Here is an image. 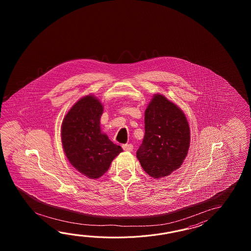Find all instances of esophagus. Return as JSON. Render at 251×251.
Returning a JSON list of instances; mask_svg holds the SVG:
<instances>
[{"instance_id": "esophagus-1", "label": "esophagus", "mask_w": 251, "mask_h": 251, "mask_svg": "<svg viewBox=\"0 0 251 251\" xmlns=\"http://www.w3.org/2000/svg\"><path fill=\"white\" fill-rule=\"evenodd\" d=\"M122 147H123L124 151H132L133 149V144H123Z\"/></svg>"}]
</instances>
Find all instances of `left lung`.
Wrapping results in <instances>:
<instances>
[{
    "label": "left lung",
    "instance_id": "obj_1",
    "mask_svg": "<svg viewBox=\"0 0 251 251\" xmlns=\"http://www.w3.org/2000/svg\"><path fill=\"white\" fill-rule=\"evenodd\" d=\"M145 133L136 156L144 171L154 178L169 176L187 154L190 132L179 107L156 94L144 115Z\"/></svg>",
    "mask_w": 251,
    "mask_h": 251
}]
</instances>
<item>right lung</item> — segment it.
Instances as JSON below:
<instances>
[{
  "mask_svg": "<svg viewBox=\"0 0 251 251\" xmlns=\"http://www.w3.org/2000/svg\"><path fill=\"white\" fill-rule=\"evenodd\" d=\"M101 103L86 96L75 103L62 125V144L71 164L91 178H98L109 169L123 149L101 133Z\"/></svg>",
  "mask_w": 251,
  "mask_h": 251,
  "instance_id": "obj_1",
  "label": "right lung"
}]
</instances>
